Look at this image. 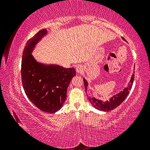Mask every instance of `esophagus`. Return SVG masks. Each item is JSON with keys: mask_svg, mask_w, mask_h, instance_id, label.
Wrapping results in <instances>:
<instances>
[{"mask_svg": "<svg viewBox=\"0 0 150 150\" xmlns=\"http://www.w3.org/2000/svg\"><path fill=\"white\" fill-rule=\"evenodd\" d=\"M83 68L81 65H78L77 66V67H76V71L78 73H81L83 72Z\"/></svg>", "mask_w": 150, "mask_h": 150, "instance_id": "34e87169", "label": "esophagus"}]
</instances>
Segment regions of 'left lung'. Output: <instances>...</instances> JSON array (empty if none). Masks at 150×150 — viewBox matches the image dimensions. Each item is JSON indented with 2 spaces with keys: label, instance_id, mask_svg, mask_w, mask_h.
I'll list each match as a JSON object with an SVG mask.
<instances>
[{
  "label": "left lung",
  "instance_id": "obj_1",
  "mask_svg": "<svg viewBox=\"0 0 150 150\" xmlns=\"http://www.w3.org/2000/svg\"><path fill=\"white\" fill-rule=\"evenodd\" d=\"M122 39L124 40H125V39L123 38ZM134 79V73H133L132 75L131 79L128 85V87L124 88L123 91H121L120 93H119L118 94H117V95L113 96L108 101L107 100L106 101V102H103V101L100 100L96 99V98H95V97H89L88 98V100H89V102L92 104V105L94 106V107L96 109H98V110L105 111V112L112 110L113 109L116 108L117 106L120 105V104L122 103L124 100H125V98L127 97V96L128 95L129 92H130V91L132 88V87ZM83 81H84L85 91H87L88 83L85 79H83Z\"/></svg>",
  "mask_w": 150,
  "mask_h": 150
}]
</instances>
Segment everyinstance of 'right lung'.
<instances>
[{"label": "right lung", "instance_id": "right-lung-1", "mask_svg": "<svg viewBox=\"0 0 150 150\" xmlns=\"http://www.w3.org/2000/svg\"><path fill=\"white\" fill-rule=\"evenodd\" d=\"M47 33L46 29L41 30L25 45L21 65L22 82L28 98L37 108L45 112L55 113L63 106L67 87L76 71L74 68L44 65L35 61L32 52Z\"/></svg>", "mask_w": 150, "mask_h": 150}]
</instances>
